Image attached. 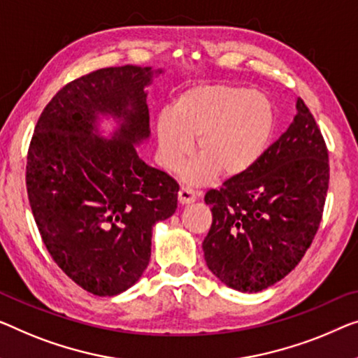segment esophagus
Masks as SVG:
<instances>
[{
  "instance_id": "obj_1",
  "label": "esophagus",
  "mask_w": 358,
  "mask_h": 358,
  "mask_svg": "<svg viewBox=\"0 0 358 358\" xmlns=\"http://www.w3.org/2000/svg\"><path fill=\"white\" fill-rule=\"evenodd\" d=\"M197 194L196 191L189 189V188H185V186H181L180 191H178V202L181 206H188V204H193V202L197 199Z\"/></svg>"
}]
</instances>
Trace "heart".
Listing matches in <instances>:
<instances>
[{
    "mask_svg": "<svg viewBox=\"0 0 358 358\" xmlns=\"http://www.w3.org/2000/svg\"><path fill=\"white\" fill-rule=\"evenodd\" d=\"M276 128L273 103L264 93L228 83L194 85L178 93L156 120L159 162L178 172L194 152L201 157L185 170L189 185H204L218 173L225 180L248 175L268 149Z\"/></svg>",
    "mask_w": 358,
    "mask_h": 358,
    "instance_id": "heart-1",
    "label": "heart"
}]
</instances>
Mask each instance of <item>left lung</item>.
<instances>
[{
    "label": "left lung",
    "mask_w": 358,
    "mask_h": 358,
    "mask_svg": "<svg viewBox=\"0 0 358 358\" xmlns=\"http://www.w3.org/2000/svg\"><path fill=\"white\" fill-rule=\"evenodd\" d=\"M328 183L327 145L297 98L294 120L260 162L207 191L212 227L202 249L209 270L241 292L264 291L285 278L315 238Z\"/></svg>",
    "instance_id": "1"
}]
</instances>
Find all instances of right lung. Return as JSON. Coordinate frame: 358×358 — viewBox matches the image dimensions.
<instances>
[{
    "mask_svg": "<svg viewBox=\"0 0 358 358\" xmlns=\"http://www.w3.org/2000/svg\"><path fill=\"white\" fill-rule=\"evenodd\" d=\"M162 73L122 66L73 80L41 112L31 138L27 193L43 243L94 296H117L141 278L152 227L177 210V181L136 151L151 136L146 90Z\"/></svg>",
    "mask_w": 358,
    "mask_h": 358,
    "instance_id": "obj_1",
    "label": "right lung"
}]
</instances>
